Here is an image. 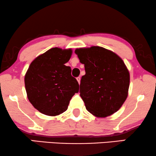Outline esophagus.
Here are the masks:
<instances>
[{
	"mask_svg": "<svg viewBox=\"0 0 156 156\" xmlns=\"http://www.w3.org/2000/svg\"><path fill=\"white\" fill-rule=\"evenodd\" d=\"M76 80H77V82L79 84H80V80H81V78L80 77V76H78V77H76Z\"/></svg>",
	"mask_w": 156,
	"mask_h": 156,
	"instance_id": "1",
	"label": "esophagus"
}]
</instances>
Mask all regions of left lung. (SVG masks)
I'll list each match as a JSON object with an SVG mask.
<instances>
[{
	"mask_svg": "<svg viewBox=\"0 0 156 156\" xmlns=\"http://www.w3.org/2000/svg\"><path fill=\"white\" fill-rule=\"evenodd\" d=\"M86 74L80 82V97L87 110L102 118L121 107L128 97L130 74L122 59L98 46L76 49Z\"/></svg>",
	"mask_w": 156,
	"mask_h": 156,
	"instance_id": "left-lung-1",
	"label": "left lung"
}]
</instances>
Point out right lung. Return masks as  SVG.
Listing matches in <instances>:
<instances>
[{
	"label": "right lung",
	"mask_w": 156,
	"mask_h": 156,
	"mask_svg": "<svg viewBox=\"0 0 156 156\" xmlns=\"http://www.w3.org/2000/svg\"><path fill=\"white\" fill-rule=\"evenodd\" d=\"M72 49L54 48L32 62L25 75L29 101L36 109L48 116H57L67 109L80 85L65 65L72 56Z\"/></svg>",
	"instance_id": "1"
}]
</instances>
